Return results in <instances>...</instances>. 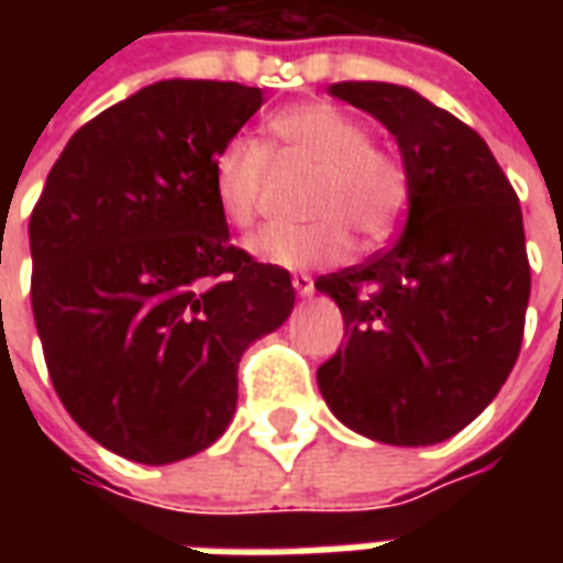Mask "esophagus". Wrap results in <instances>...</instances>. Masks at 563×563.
<instances>
[{
  "mask_svg": "<svg viewBox=\"0 0 563 563\" xmlns=\"http://www.w3.org/2000/svg\"><path fill=\"white\" fill-rule=\"evenodd\" d=\"M292 286L298 295H313V277L310 274H295Z\"/></svg>",
  "mask_w": 563,
  "mask_h": 563,
  "instance_id": "34e87169",
  "label": "esophagus"
}]
</instances>
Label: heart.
I'll use <instances>...</instances> for the list:
<instances>
[{"label": "heart", "mask_w": 563, "mask_h": 563, "mask_svg": "<svg viewBox=\"0 0 563 563\" xmlns=\"http://www.w3.org/2000/svg\"><path fill=\"white\" fill-rule=\"evenodd\" d=\"M274 141L286 156L317 165L305 198L301 225H271L253 238V253L283 268L338 265L350 256V232L365 244L386 241L410 205V172L389 147L371 144L358 117L329 102L283 108L268 120ZM268 177L265 150L246 139L225 141L213 165L210 186L222 220L250 229L258 217Z\"/></svg>", "instance_id": "1"}]
</instances>
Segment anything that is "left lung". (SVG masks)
<instances>
[{"label": "left lung", "instance_id": "obj_1", "mask_svg": "<svg viewBox=\"0 0 563 563\" xmlns=\"http://www.w3.org/2000/svg\"><path fill=\"white\" fill-rule=\"evenodd\" d=\"M331 96L395 135L410 210L395 244L317 277L346 329L319 391L371 440L440 443L483 413L519 358L531 298L519 196L488 144L419 92L341 80Z\"/></svg>", "mask_w": 563, "mask_h": 563}]
</instances>
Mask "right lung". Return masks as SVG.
Here are the masks:
<instances>
[{
    "mask_svg": "<svg viewBox=\"0 0 563 563\" xmlns=\"http://www.w3.org/2000/svg\"><path fill=\"white\" fill-rule=\"evenodd\" d=\"M262 108L232 80H159L80 126L30 217L32 317L68 416L117 455L208 449L238 362L292 313L289 271L229 241L210 165Z\"/></svg>",
    "mask_w": 563,
    "mask_h": 563,
    "instance_id": "right-lung-1",
    "label": "right lung"
}]
</instances>
